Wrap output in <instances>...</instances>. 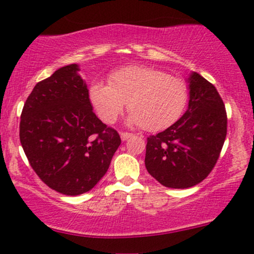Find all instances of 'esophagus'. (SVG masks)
Segmentation results:
<instances>
[{
	"mask_svg": "<svg viewBox=\"0 0 254 254\" xmlns=\"http://www.w3.org/2000/svg\"><path fill=\"white\" fill-rule=\"evenodd\" d=\"M130 137H133L132 133H129V132H121V139L122 140H127L128 138H130Z\"/></svg>",
	"mask_w": 254,
	"mask_h": 254,
	"instance_id": "obj_1",
	"label": "esophagus"
}]
</instances>
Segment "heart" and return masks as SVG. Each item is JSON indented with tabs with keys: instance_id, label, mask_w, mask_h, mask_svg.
<instances>
[{
	"instance_id": "obj_1",
	"label": "heart",
	"mask_w": 254,
	"mask_h": 254,
	"mask_svg": "<svg viewBox=\"0 0 254 254\" xmlns=\"http://www.w3.org/2000/svg\"><path fill=\"white\" fill-rule=\"evenodd\" d=\"M89 99L101 121L114 124L128 101L129 122L150 132L165 129L184 114L188 100L186 83L149 66H127L111 73L109 83L95 82Z\"/></svg>"
}]
</instances>
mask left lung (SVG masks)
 <instances>
[{
	"label": "left lung",
	"mask_w": 254,
	"mask_h": 254,
	"mask_svg": "<svg viewBox=\"0 0 254 254\" xmlns=\"http://www.w3.org/2000/svg\"><path fill=\"white\" fill-rule=\"evenodd\" d=\"M188 83L190 103L184 116L146 139V170L169 188L202 182L215 166L226 138V110L216 88L195 72Z\"/></svg>",
	"instance_id": "8db88e82"
}]
</instances>
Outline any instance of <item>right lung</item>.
<instances>
[{"instance_id": "1", "label": "right lung", "mask_w": 254, "mask_h": 254, "mask_svg": "<svg viewBox=\"0 0 254 254\" xmlns=\"http://www.w3.org/2000/svg\"><path fill=\"white\" fill-rule=\"evenodd\" d=\"M78 64L55 70L33 89L20 115L19 138L41 181L66 195L88 192L121 144L116 129L94 114Z\"/></svg>"}]
</instances>
